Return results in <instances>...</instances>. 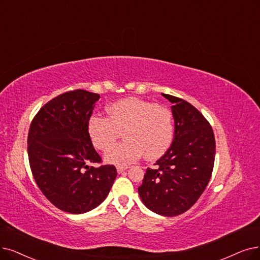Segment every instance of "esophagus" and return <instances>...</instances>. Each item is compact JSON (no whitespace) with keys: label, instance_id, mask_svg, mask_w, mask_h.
<instances>
[{"label":"esophagus","instance_id":"obj_1","mask_svg":"<svg viewBox=\"0 0 260 260\" xmlns=\"http://www.w3.org/2000/svg\"><path fill=\"white\" fill-rule=\"evenodd\" d=\"M128 169V166H124V165H118L117 168H116V170H117V173L118 174H121L122 172H124Z\"/></svg>","mask_w":260,"mask_h":260}]
</instances>
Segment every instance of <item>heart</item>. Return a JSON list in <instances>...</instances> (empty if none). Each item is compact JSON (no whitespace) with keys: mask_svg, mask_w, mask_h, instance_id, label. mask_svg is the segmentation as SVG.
Wrapping results in <instances>:
<instances>
[{"mask_svg":"<svg viewBox=\"0 0 260 260\" xmlns=\"http://www.w3.org/2000/svg\"><path fill=\"white\" fill-rule=\"evenodd\" d=\"M108 118L92 115L87 121V134L94 146L105 151L124 131L125 142L108 150L105 160L127 165L143 154L155 160L165 153L174 139V117L170 109L139 98L128 97L111 103Z\"/></svg>","mask_w":260,"mask_h":260,"instance_id":"1","label":"heart"}]
</instances>
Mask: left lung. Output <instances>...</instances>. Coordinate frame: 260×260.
Masks as SVG:
<instances>
[{"instance_id":"obj_1","label":"left lung","mask_w":260,"mask_h":260,"mask_svg":"<svg viewBox=\"0 0 260 260\" xmlns=\"http://www.w3.org/2000/svg\"><path fill=\"white\" fill-rule=\"evenodd\" d=\"M174 117L171 147L147 169L139 194L154 213L179 215L200 199L208 184L214 164L215 140L210 123L191 103L163 94Z\"/></svg>"}]
</instances>
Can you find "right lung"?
I'll use <instances>...</instances> for the list:
<instances>
[{
  "label": "right lung",
  "instance_id": "1",
  "mask_svg": "<svg viewBox=\"0 0 260 260\" xmlns=\"http://www.w3.org/2000/svg\"><path fill=\"white\" fill-rule=\"evenodd\" d=\"M99 98L83 89L65 92L46 103L30 123V171L40 191L65 212L95 209L117 176L114 165L88 166L101 161L87 134V121Z\"/></svg>",
  "mask_w": 260,
  "mask_h": 260
}]
</instances>
